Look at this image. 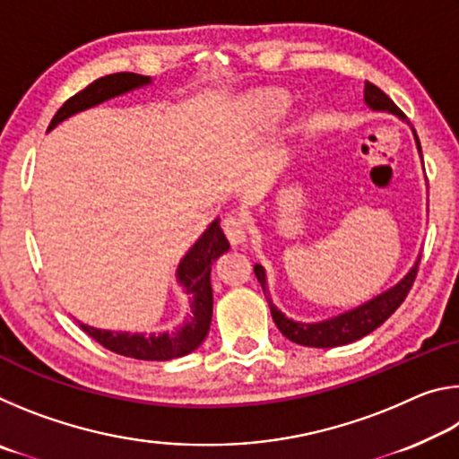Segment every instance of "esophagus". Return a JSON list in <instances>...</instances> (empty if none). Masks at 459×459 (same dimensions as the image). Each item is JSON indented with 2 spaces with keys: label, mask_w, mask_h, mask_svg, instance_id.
<instances>
[{
  "label": "esophagus",
  "mask_w": 459,
  "mask_h": 459,
  "mask_svg": "<svg viewBox=\"0 0 459 459\" xmlns=\"http://www.w3.org/2000/svg\"><path fill=\"white\" fill-rule=\"evenodd\" d=\"M222 230H224V235H227L230 245L245 243V238H247L245 221L238 219V216H232V214L227 216V219L222 221Z\"/></svg>",
  "instance_id": "34e87169"
}]
</instances>
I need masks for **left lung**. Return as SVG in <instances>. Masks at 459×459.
<instances>
[{
    "mask_svg": "<svg viewBox=\"0 0 459 459\" xmlns=\"http://www.w3.org/2000/svg\"><path fill=\"white\" fill-rule=\"evenodd\" d=\"M364 100L370 108L375 111H388L399 115V117H405L401 108L393 103L388 95H385L377 84L367 82L364 87ZM417 142V150L421 152V143L415 135ZM419 271V261L417 265L409 271L407 277L403 279L401 283H397L393 290H388L385 293H380L378 298L367 301V304L352 309V312H346L342 316L332 317V320L325 322H317V324H301V322H293L290 317H285L279 309L273 306V301L269 299L267 295V281H265V271H263L261 265H255V275H257L259 283L265 291V298L269 301L271 307V316H273V322L277 324L279 332L283 333L287 340L295 342V344L301 346H312V348H333V346H344L351 344L354 340H360L362 336H367L372 330H377L380 324L386 322L388 317L394 314L403 301H405L407 293L411 291V287L415 283Z\"/></svg>",
    "mask_w": 459,
    "mask_h": 459,
    "instance_id": "obj_1",
    "label": "left lung"
}]
</instances>
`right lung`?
Returning a JSON list of instances; mask_svg holds the SVG:
<instances>
[{"label":"right lung","instance_id":"obj_1","mask_svg":"<svg viewBox=\"0 0 459 459\" xmlns=\"http://www.w3.org/2000/svg\"><path fill=\"white\" fill-rule=\"evenodd\" d=\"M152 82L150 76L135 73L107 74L92 81L82 91L76 92L62 105L54 115L48 131L56 127L71 115L95 107L103 100L123 95L131 89L143 87ZM229 240L224 237L219 221H214L204 230L196 245H194L186 257L178 265V281L182 283L186 293L190 295V316L186 317L180 328L164 333H127V332H107L97 330L91 325L81 324L82 332H87L92 340H97L107 351L137 360H172L190 354L206 338L212 320V287H211V267L216 257L229 251Z\"/></svg>","mask_w":459,"mask_h":459}]
</instances>
